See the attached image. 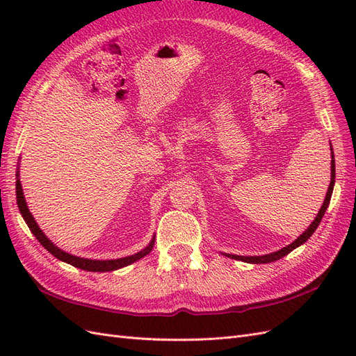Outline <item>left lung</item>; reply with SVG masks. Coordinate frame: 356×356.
Listing matches in <instances>:
<instances>
[{
  "label": "left lung",
  "instance_id": "obj_1",
  "mask_svg": "<svg viewBox=\"0 0 356 356\" xmlns=\"http://www.w3.org/2000/svg\"><path fill=\"white\" fill-rule=\"evenodd\" d=\"M331 152H332V147H331ZM334 182H336V161H334V153H331V182H330V187H328V191H327V196H325V200L324 203H322V207L316 215V218L314 220V222H312L307 230L300 234L298 238L291 243V245H286L285 248H282V250H279L276 252H272V254H266V255H257V257H242V255H233V254H224L227 255L230 258H233V260H241V261H245V263H251V264H266V263H272V261H276L279 260V258H282L285 255H288L291 251L296 250V248H298L300 245H303L312 234L315 233V230L318 229V225L322 220V217H324V213L328 208L330 204V200H331V195H332V188H334Z\"/></svg>",
  "mask_w": 356,
  "mask_h": 356
}]
</instances>
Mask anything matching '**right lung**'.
Returning <instances> with one entry per match:
<instances>
[{
    "label": "right lung",
    "instance_id": "right-lung-1",
    "mask_svg": "<svg viewBox=\"0 0 356 356\" xmlns=\"http://www.w3.org/2000/svg\"><path fill=\"white\" fill-rule=\"evenodd\" d=\"M16 199H17V207L20 213H22V217L25 220V222L28 224L29 230L32 232V234L35 236L38 239V242L46 248V250L51 254L55 255L58 260L60 261H65L74 267H79L81 270H88V272H111V270H117V268H122L124 266L132 264L138 260H141L143 257H145L147 254L152 252L153 246H154V238L149 242V245L147 248H144L143 251H139L134 255H129L124 258H117V260H89V258H81V257H75L71 255L65 251L59 250V248L53 243L51 241L47 239V236L42 233V230L38 227V224L35 222L34 217H32V213L29 212L28 207H26V202L24 197V190H22V184H20V179H19V170L16 172Z\"/></svg>",
    "mask_w": 356,
    "mask_h": 356
}]
</instances>
